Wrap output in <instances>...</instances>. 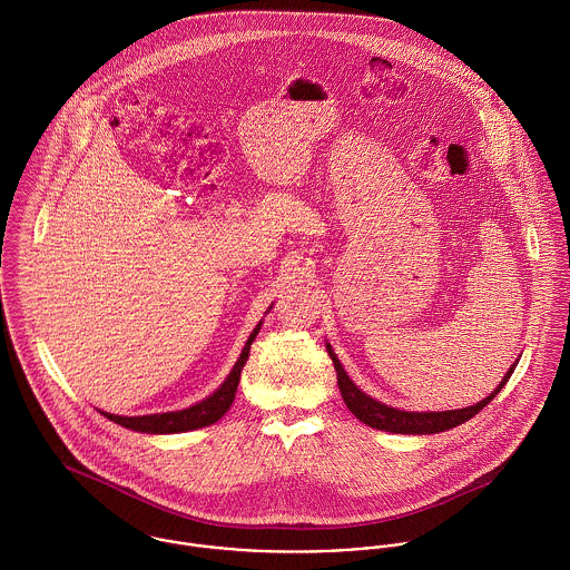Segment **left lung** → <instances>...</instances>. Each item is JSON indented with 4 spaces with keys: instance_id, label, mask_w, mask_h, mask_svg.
I'll use <instances>...</instances> for the list:
<instances>
[{
    "instance_id": "8db88e82",
    "label": "left lung",
    "mask_w": 570,
    "mask_h": 570,
    "mask_svg": "<svg viewBox=\"0 0 570 570\" xmlns=\"http://www.w3.org/2000/svg\"><path fill=\"white\" fill-rule=\"evenodd\" d=\"M331 360H333V368L337 373V386L342 393V400L346 407L366 425L377 428V430H386V432H397V434H436V432H445L450 428H456L461 423H465L468 419H472L474 414H479L489 402L500 393V389L509 382L515 364L507 371V375L502 377V382L498 384V389L485 397L483 402L474 404V406L461 407V410H445V412H404L397 407L386 406L375 402L373 397H368L366 393H362L344 373L340 360L335 357V353L331 351V346H326Z\"/></svg>"
}]
</instances>
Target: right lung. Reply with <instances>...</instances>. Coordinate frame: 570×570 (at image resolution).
<instances>
[{
  "instance_id": "obj_1",
  "label": "right lung",
  "mask_w": 570,
  "mask_h": 570,
  "mask_svg": "<svg viewBox=\"0 0 570 570\" xmlns=\"http://www.w3.org/2000/svg\"><path fill=\"white\" fill-rule=\"evenodd\" d=\"M258 328H261V323L249 333L244 351H242V357L237 360V364L230 371L228 380L208 400H204V402H199L195 406L186 407V410L163 412V414H145V416H120V414H109V412H102V414L109 421L118 423V425H125V428L136 430V432H151V434H175V432L197 430V428H204V425H210V423L219 421L228 412V407L233 406V402H235V393H237V386H239L242 368H244L245 362H247L249 346H252Z\"/></svg>"
}]
</instances>
